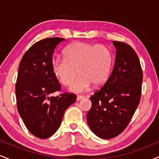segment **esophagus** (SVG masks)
<instances>
[{"mask_svg": "<svg viewBox=\"0 0 159 159\" xmlns=\"http://www.w3.org/2000/svg\"><path fill=\"white\" fill-rule=\"evenodd\" d=\"M84 98V96H81V95H78L77 96V101H80V100L83 99Z\"/></svg>", "mask_w": 159, "mask_h": 159, "instance_id": "1", "label": "esophagus"}]
</instances>
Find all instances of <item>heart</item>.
I'll return each mask as SVG.
<instances>
[{
    "mask_svg": "<svg viewBox=\"0 0 159 159\" xmlns=\"http://www.w3.org/2000/svg\"><path fill=\"white\" fill-rule=\"evenodd\" d=\"M64 59L52 62V70L64 86L73 83L78 73V81L72 86L74 92H82L92 84L100 86L107 81L114 63V56L103 45L77 42L69 45L63 52Z\"/></svg>",
    "mask_w": 159,
    "mask_h": 159,
    "instance_id": "heart-1",
    "label": "heart"
}]
</instances>
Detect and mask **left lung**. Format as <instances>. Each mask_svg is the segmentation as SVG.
<instances>
[{
    "instance_id": "8db88e82",
    "label": "left lung",
    "mask_w": 159,
    "mask_h": 159,
    "mask_svg": "<svg viewBox=\"0 0 159 159\" xmlns=\"http://www.w3.org/2000/svg\"><path fill=\"white\" fill-rule=\"evenodd\" d=\"M116 49L112 72L101 89L90 96L87 115L92 132L102 139L119 135L129 125L140 103L143 72L136 52L129 45L114 41Z\"/></svg>"
}]
</instances>
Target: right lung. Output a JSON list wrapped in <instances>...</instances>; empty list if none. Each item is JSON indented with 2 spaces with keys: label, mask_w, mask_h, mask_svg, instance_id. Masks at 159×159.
<instances>
[{
  "label": "right lung",
  "mask_w": 159,
  "mask_h": 159,
  "mask_svg": "<svg viewBox=\"0 0 159 159\" xmlns=\"http://www.w3.org/2000/svg\"><path fill=\"white\" fill-rule=\"evenodd\" d=\"M65 39L47 38L36 43L21 58L16 84L17 108L25 126L34 136L45 139L56 132L65 111L76 101V95L61 90L52 70L54 49Z\"/></svg>",
  "instance_id": "1"
}]
</instances>
